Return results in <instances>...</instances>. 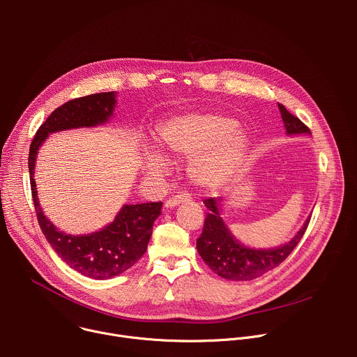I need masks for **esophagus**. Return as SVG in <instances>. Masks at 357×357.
Wrapping results in <instances>:
<instances>
[{"mask_svg":"<svg viewBox=\"0 0 357 357\" xmlns=\"http://www.w3.org/2000/svg\"><path fill=\"white\" fill-rule=\"evenodd\" d=\"M188 200H190V195L183 193V192L176 193V195H174V196H171V197H168V199L165 200V208L178 206V205H181V203L188 202Z\"/></svg>","mask_w":357,"mask_h":357,"instance_id":"34e87169","label":"esophagus"}]
</instances>
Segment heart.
Returning <instances> with one entry per match:
<instances>
[{
  "instance_id": "obj_1",
  "label": "heart",
  "mask_w": 357,
  "mask_h": 357,
  "mask_svg": "<svg viewBox=\"0 0 357 357\" xmlns=\"http://www.w3.org/2000/svg\"><path fill=\"white\" fill-rule=\"evenodd\" d=\"M238 121L219 113H192L171 119L160 128L161 148L172 158H190L189 175L206 189L220 188L229 181L248 148ZM149 175L160 176L168 164L157 152L145 155Z\"/></svg>"
}]
</instances>
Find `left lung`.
<instances>
[{
	"label": "left lung",
	"mask_w": 357,
	"mask_h": 357,
	"mask_svg": "<svg viewBox=\"0 0 357 357\" xmlns=\"http://www.w3.org/2000/svg\"><path fill=\"white\" fill-rule=\"evenodd\" d=\"M278 109L288 134H311V130L291 114L284 105L278 103ZM203 203L208 213L202 234L196 240L197 252L215 274L230 281H250L278 267L298 245L311 220L310 218L305 222L298 234L285 245L273 250H252L238 244L229 233L219 216L216 197L205 199Z\"/></svg>",
	"instance_id": "1"
}]
</instances>
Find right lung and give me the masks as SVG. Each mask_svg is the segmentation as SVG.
Segmentation results:
<instances>
[{"instance_id": "1", "label": "right lung", "mask_w": 357, "mask_h": 357, "mask_svg": "<svg viewBox=\"0 0 357 357\" xmlns=\"http://www.w3.org/2000/svg\"><path fill=\"white\" fill-rule=\"evenodd\" d=\"M116 93H96L69 100L55 109L38 128L29 146V181L35 213L42 233L58 256L77 273L107 280L131 268L146 251L152 226L161 215L162 202L126 205L114 222L103 230L86 236H70L59 231L43 215L33 179V167L40 144L49 132L77 127H91L107 121L113 114Z\"/></svg>"}]
</instances>
